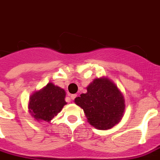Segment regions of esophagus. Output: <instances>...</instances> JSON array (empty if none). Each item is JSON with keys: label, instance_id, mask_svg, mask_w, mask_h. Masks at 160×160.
<instances>
[{"label": "esophagus", "instance_id": "esophagus-1", "mask_svg": "<svg viewBox=\"0 0 160 160\" xmlns=\"http://www.w3.org/2000/svg\"><path fill=\"white\" fill-rule=\"evenodd\" d=\"M76 97V94H70V98H71V99H72V100H74Z\"/></svg>", "mask_w": 160, "mask_h": 160}]
</instances>
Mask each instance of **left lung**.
Masks as SVG:
<instances>
[{"label": "left lung", "instance_id": "obj_1", "mask_svg": "<svg viewBox=\"0 0 160 160\" xmlns=\"http://www.w3.org/2000/svg\"><path fill=\"white\" fill-rule=\"evenodd\" d=\"M83 108L90 125L98 130H108L118 124L125 111L122 92L106 77L94 79L87 87V93L75 98Z\"/></svg>", "mask_w": 160, "mask_h": 160}]
</instances>
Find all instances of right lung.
Instances as JSON below:
<instances>
[{
  "label": "right lung",
  "instance_id": "obj_1",
  "mask_svg": "<svg viewBox=\"0 0 160 160\" xmlns=\"http://www.w3.org/2000/svg\"><path fill=\"white\" fill-rule=\"evenodd\" d=\"M66 92L63 89L48 83L42 89L36 91L30 96L28 111L31 116L38 122H49L59 113L64 105Z\"/></svg>",
  "mask_w": 160,
  "mask_h": 160
}]
</instances>
